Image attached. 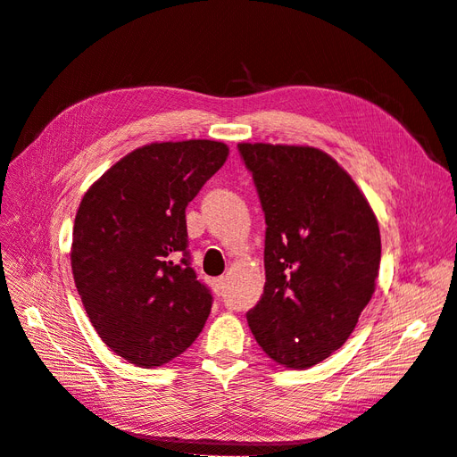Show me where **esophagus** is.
Wrapping results in <instances>:
<instances>
[{
	"instance_id": "esophagus-1",
	"label": "esophagus",
	"mask_w": 457,
	"mask_h": 457,
	"mask_svg": "<svg viewBox=\"0 0 457 457\" xmlns=\"http://www.w3.org/2000/svg\"><path fill=\"white\" fill-rule=\"evenodd\" d=\"M213 292H215L217 297H220V295L225 294V278H217V280L213 282Z\"/></svg>"
}]
</instances>
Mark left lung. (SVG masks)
Listing matches in <instances>:
<instances>
[{
  "instance_id": "obj_1",
  "label": "left lung",
  "mask_w": 457,
  "mask_h": 457,
  "mask_svg": "<svg viewBox=\"0 0 457 457\" xmlns=\"http://www.w3.org/2000/svg\"><path fill=\"white\" fill-rule=\"evenodd\" d=\"M265 212V276L247 311L274 362L305 370L349 339L381 261L378 219L361 188L312 146L240 143Z\"/></svg>"
}]
</instances>
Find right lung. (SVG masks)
Instances as JSON below:
<instances>
[{
    "label": "right lung",
    "instance_id": "add662e5",
    "mask_svg": "<svg viewBox=\"0 0 457 457\" xmlns=\"http://www.w3.org/2000/svg\"><path fill=\"white\" fill-rule=\"evenodd\" d=\"M227 156L219 141L152 143L81 200L74 282L96 334L123 361L168 364L200 336L213 297L190 267L185 210Z\"/></svg>",
    "mask_w": 457,
    "mask_h": 457
}]
</instances>
